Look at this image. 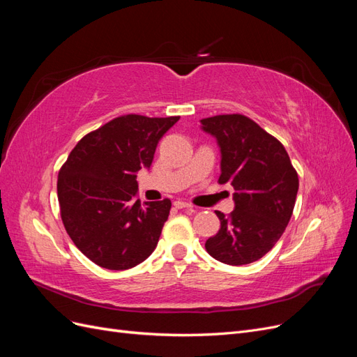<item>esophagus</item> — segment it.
Segmentation results:
<instances>
[{
  "instance_id": "1",
  "label": "esophagus",
  "mask_w": 357,
  "mask_h": 357,
  "mask_svg": "<svg viewBox=\"0 0 357 357\" xmlns=\"http://www.w3.org/2000/svg\"><path fill=\"white\" fill-rule=\"evenodd\" d=\"M174 207L176 208H192V205L185 201H174Z\"/></svg>"
}]
</instances>
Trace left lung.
I'll list each match as a JSON object with an SVG mask.
<instances>
[{
	"label": "left lung",
	"instance_id": "left-lung-1",
	"mask_svg": "<svg viewBox=\"0 0 357 357\" xmlns=\"http://www.w3.org/2000/svg\"><path fill=\"white\" fill-rule=\"evenodd\" d=\"M202 129L218 138L220 185L234 188L235 210L205 243L210 256L228 265H247L265 256L283 235L294 213L298 172L284 146L244 114L202 119Z\"/></svg>",
	"mask_w": 357,
	"mask_h": 357
}]
</instances>
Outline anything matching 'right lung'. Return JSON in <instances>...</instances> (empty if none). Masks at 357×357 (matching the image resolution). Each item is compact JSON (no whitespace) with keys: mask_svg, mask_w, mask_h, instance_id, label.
I'll return each mask as SVG.
<instances>
[{"mask_svg":"<svg viewBox=\"0 0 357 357\" xmlns=\"http://www.w3.org/2000/svg\"><path fill=\"white\" fill-rule=\"evenodd\" d=\"M178 119L119 116L86 134L61 167L62 223L93 264L122 271L156 248L171 201L142 204L135 172L152 165L159 139Z\"/></svg>","mask_w":357,"mask_h":357,"instance_id":"1","label":"right lung"}]
</instances>
